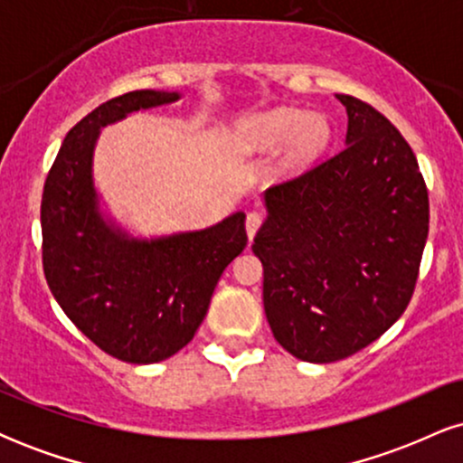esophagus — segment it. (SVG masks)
Returning a JSON list of instances; mask_svg holds the SVG:
<instances>
[{
	"instance_id": "34e87169",
	"label": "esophagus",
	"mask_w": 463,
	"mask_h": 463,
	"mask_svg": "<svg viewBox=\"0 0 463 463\" xmlns=\"http://www.w3.org/2000/svg\"><path fill=\"white\" fill-rule=\"evenodd\" d=\"M261 224H263V215L257 213V211H250L246 217V232H248L250 241H252L254 235H257V231L261 228Z\"/></svg>"
}]
</instances>
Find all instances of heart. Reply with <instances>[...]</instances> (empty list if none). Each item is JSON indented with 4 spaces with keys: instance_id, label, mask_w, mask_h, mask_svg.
<instances>
[{
    "instance_id": "1",
    "label": "heart",
    "mask_w": 463,
    "mask_h": 463,
    "mask_svg": "<svg viewBox=\"0 0 463 463\" xmlns=\"http://www.w3.org/2000/svg\"><path fill=\"white\" fill-rule=\"evenodd\" d=\"M291 134L285 147V163L300 167L322 150L328 139V126L320 117H302L298 110L279 109L250 119L239 130V143L246 150H272Z\"/></svg>"
}]
</instances>
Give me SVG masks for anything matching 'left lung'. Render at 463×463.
Returning <instances> with one entry per match:
<instances>
[{"instance_id":"1","label":"left lung","mask_w":463,"mask_h":463,"mask_svg":"<svg viewBox=\"0 0 463 463\" xmlns=\"http://www.w3.org/2000/svg\"><path fill=\"white\" fill-rule=\"evenodd\" d=\"M346 146L265 191L252 252L276 342L311 364L359 353L411 300L429 235V191L405 137L353 95Z\"/></svg>"}]
</instances>
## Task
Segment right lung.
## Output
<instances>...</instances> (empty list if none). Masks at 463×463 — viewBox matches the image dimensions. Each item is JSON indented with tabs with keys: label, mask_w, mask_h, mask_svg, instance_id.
I'll use <instances>...</instances> for the list:
<instances>
[{
	"label": "right lung",
	"mask_w": 463,
	"mask_h": 463,
	"mask_svg": "<svg viewBox=\"0 0 463 463\" xmlns=\"http://www.w3.org/2000/svg\"><path fill=\"white\" fill-rule=\"evenodd\" d=\"M176 99L143 89L99 104L67 132L41 200L52 294L95 346L128 364H156L187 346L222 272L248 243L243 213L154 241L128 239L99 215L91 176L99 128Z\"/></svg>",
	"instance_id": "add662e5"
}]
</instances>
